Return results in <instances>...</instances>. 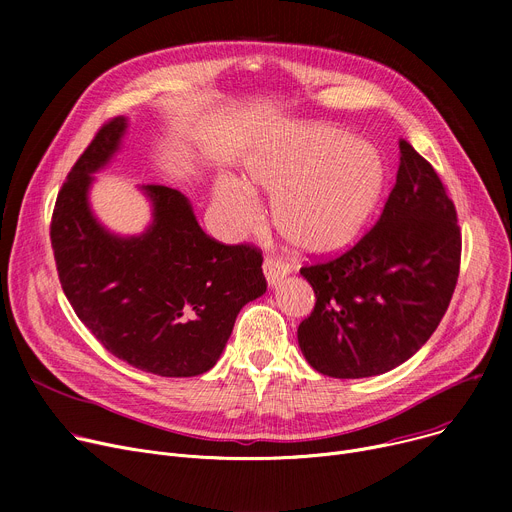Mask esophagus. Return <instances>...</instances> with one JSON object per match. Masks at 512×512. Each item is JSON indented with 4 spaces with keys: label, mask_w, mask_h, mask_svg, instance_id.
<instances>
[{
    "label": "esophagus",
    "mask_w": 512,
    "mask_h": 512,
    "mask_svg": "<svg viewBox=\"0 0 512 512\" xmlns=\"http://www.w3.org/2000/svg\"><path fill=\"white\" fill-rule=\"evenodd\" d=\"M263 274H265L267 286L276 288V286L288 276V265L282 263V261H278V259L267 257V259L263 261Z\"/></svg>",
    "instance_id": "34e87169"
}]
</instances>
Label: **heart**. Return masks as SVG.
<instances>
[{"instance_id":"heart-1","label":"heart","mask_w":512,"mask_h":512,"mask_svg":"<svg viewBox=\"0 0 512 512\" xmlns=\"http://www.w3.org/2000/svg\"><path fill=\"white\" fill-rule=\"evenodd\" d=\"M242 178L220 176L213 199L232 230L259 218L255 191L274 195L272 218L294 249L330 255L359 238L378 209L386 168L373 145L336 126H286L242 155Z\"/></svg>"}]
</instances>
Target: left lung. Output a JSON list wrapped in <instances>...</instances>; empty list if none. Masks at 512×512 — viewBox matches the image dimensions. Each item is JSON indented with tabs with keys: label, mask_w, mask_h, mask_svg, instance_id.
<instances>
[{
	"label": "left lung",
	"mask_w": 512,
	"mask_h": 512,
	"mask_svg": "<svg viewBox=\"0 0 512 512\" xmlns=\"http://www.w3.org/2000/svg\"><path fill=\"white\" fill-rule=\"evenodd\" d=\"M459 263L454 203L429 161L400 141L396 184L378 224L338 259L301 270L317 299L297 332L303 357L338 380L409 361L442 321Z\"/></svg>",
	"instance_id": "1"
}]
</instances>
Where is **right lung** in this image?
Segmentation results:
<instances>
[{
  "mask_svg": "<svg viewBox=\"0 0 512 512\" xmlns=\"http://www.w3.org/2000/svg\"><path fill=\"white\" fill-rule=\"evenodd\" d=\"M128 118L105 124L70 170L51 220L66 299L114 357L161 378H193L222 357L236 315L267 290L257 249L209 238L180 191L143 184L151 222L118 234L99 222L91 186L122 149Z\"/></svg>",
  "mask_w": 512,
  "mask_h": 512,
  "instance_id": "1",
  "label": "right lung"
}]
</instances>
